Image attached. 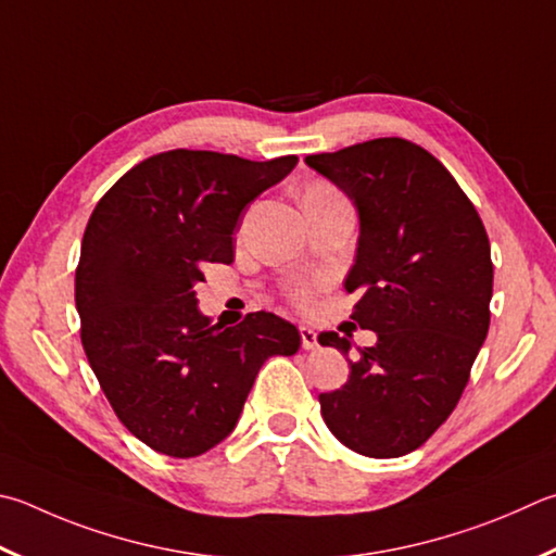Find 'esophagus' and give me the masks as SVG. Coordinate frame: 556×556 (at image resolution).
<instances>
[{
	"label": "esophagus",
	"mask_w": 556,
	"mask_h": 556,
	"mask_svg": "<svg viewBox=\"0 0 556 556\" xmlns=\"http://www.w3.org/2000/svg\"><path fill=\"white\" fill-rule=\"evenodd\" d=\"M299 336H301V348L304 350H316L318 348V336L316 330L308 326H299Z\"/></svg>",
	"instance_id": "34e87169"
}]
</instances>
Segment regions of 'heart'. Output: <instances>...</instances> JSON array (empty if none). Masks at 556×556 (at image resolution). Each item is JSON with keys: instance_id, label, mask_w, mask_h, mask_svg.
Wrapping results in <instances>:
<instances>
[{"instance_id": "heart-1", "label": "heart", "mask_w": 556, "mask_h": 556, "mask_svg": "<svg viewBox=\"0 0 556 556\" xmlns=\"http://www.w3.org/2000/svg\"><path fill=\"white\" fill-rule=\"evenodd\" d=\"M318 189H328V187L316 185V187H311L308 191H318ZM308 191H306V194H308ZM294 299L299 301V304H308V299H311V289H308V287H301V289H296V291H294Z\"/></svg>"}]
</instances>
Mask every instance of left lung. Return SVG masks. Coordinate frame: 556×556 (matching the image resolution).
<instances>
[{
	"label": "left lung",
	"instance_id": "obj_1",
	"mask_svg": "<svg viewBox=\"0 0 556 556\" xmlns=\"http://www.w3.org/2000/svg\"><path fill=\"white\" fill-rule=\"evenodd\" d=\"M306 165L352 199L357 255L345 279L359 294L352 320L377 332L320 413L342 445L365 457L418 450L457 406L491 320L486 228L447 167L403 138H375ZM348 357L350 340L320 332Z\"/></svg>",
	"mask_w": 556,
	"mask_h": 556
}]
</instances>
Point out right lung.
<instances>
[{
  "label": "right lung",
  "mask_w": 556,
  "mask_h": 556,
  "mask_svg": "<svg viewBox=\"0 0 556 556\" xmlns=\"http://www.w3.org/2000/svg\"><path fill=\"white\" fill-rule=\"evenodd\" d=\"M296 163L167 150L130 167L89 216L75 271L83 348L118 420L155 452L216 447L265 359L301 348L275 313L214 326L194 291L206 262H233L245 206Z\"/></svg>",
  "instance_id": "obj_1"
}]
</instances>
